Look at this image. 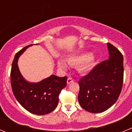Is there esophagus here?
Here are the masks:
<instances>
[{"label": "esophagus", "mask_w": 132, "mask_h": 132, "mask_svg": "<svg viewBox=\"0 0 132 132\" xmlns=\"http://www.w3.org/2000/svg\"><path fill=\"white\" fill-rule=\"evenodd\" d=\"M72 82H73V79H72L71 77H69L68 79H67V84H70V83H71Z\"/></svg>", "instance_id": "34e87169"}]
</instances>
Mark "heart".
<instances>
[{"label": "heart", "instance_id": "obj_1", "mask_svg": "<svg viewBox=\"0 0 132 132\" xmlns=\"http://www.w3.org/2000/svg\"><path fill=\"white\" fill-rule=\"evenodd\" d=\"M96 57L90 52H85L80 54L70 57L67 62L71 65H77V71L80 73H87L90 71L96 63ZM57 67L60 70H66L67 65L65 61L59 59L57 61Z\"/></svg>", "mask_w": 132, "mask_h": 132}]
</instances>
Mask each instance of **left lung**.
Here are the masks:
<instances>
[{
    "label": "left lung",
    "mask_w": 132,
    "mask_h": 132,
    "mask_svg": "<svg viewBox=\"0 0 132 132\" xmlns=\"http://www.w3.org/2000/svg\"><path fill=\"white\" fill-rule=\"evenodd\" d=\"M109 58L94 67L79 81L78 100L83 109L101 113L114 104L122 90L123 80V55L111 44H107Z\"/></svg>",
    "instance_id": "left-lung-1"
}]
</instances>
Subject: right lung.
<instances>
[{"mask_svg":"<svg viewBox=\"0 0 132 132\" xmlns=\"http://www.w3.org/2000/svg\"><path fill=\"white\" fill-rule=\"evenodd\" d=\"M32 45L22 48L15 55L10 73L12 92L20 105L30 113L45 115L53 111L59 102V95L67 85V77L52 75L38 82L27 81L18 65L20 56Z\"/></svg>","mask_w":132,"mask_h":132,"instance_id":"1","label":"right lung"}]
</instances>
